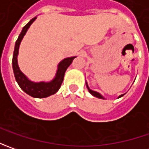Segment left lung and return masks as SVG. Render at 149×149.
Instances as JSON below:
<instances>
[{
    "instance_id": "obj_1",
    "label": "left lung",
    "mask_w": 149,
    "mask_h": 149,
    "mask_svg": "<svg viewBox=\"0 0 149 149\" xmlns=\"http://www.w3.org/2000/svg\"><path fill=\"white\" fill-rule=\"evenodd\" d=\"M86 86H87V89H88V90H89V93H90V94H91V95H94L95 97H97V98H99V99H103V100L104 99V97H103L102 95H100V93H98V92H95V91H94V90H91V89H89V86H88V84H87V83H86ZM123 95H120V96H119L118 98H120V97H122Z\"/></svg>"
}]
</instances>
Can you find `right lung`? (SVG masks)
<instances>
[{
    "instance_id": "1",
    "label": "right lung",
    "mask_w": 149,
    "mask_h": 149,
    "mask_svg": "<svg viewBox=\"0 0 149 149\" xmlns=\"http://www.w3.org/2000/svg\"><path fill=\"white\" fill-rule=\"evenodd\" d=\"M36 17H34L33 19L30 20L26 26L23 27L22 31L20 32V36L17 39L15 45L14 54H13V59H12V67H13V71H14L15 78V80L24 92H26L27 95H31L34 98H46L48 96L55 94L59 89H60L61 84L63 82L65 73L69 66L71 65L73 60L76 57H69L65 58L62 60L58 65V70L56 72L55 77L53 80L50 82H32L28 78L20 71V68L18 66V62H17V55H18V51H19V47L20 44L26 35V31H28L29 27L31 26L32 23L35 21Z\"/></svg>"
}]
</instances>
